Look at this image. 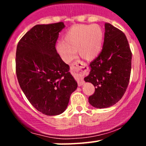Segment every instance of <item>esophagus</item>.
Masks as SVG:
<instances>
[{
	"mask_svg": "<svg viewBox=\"0 0 146 146\" xmlns=\"http://www.w3.org/2000/svg\"><path fill=\"white\" fill-rule=\"evenodd\" d=\"M71 70L73 72H74L75 75V78L79 86H82L84 84L82 78V75L84 74L86 72V64L85 63L82 62L81 61H76L71 66Z\"/></svg>",
	"mask_w": 146,
	"mask_h": 146,
	"instance_id": "obj_1",
	"label": "esophagus"
}]
</instances>
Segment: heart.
Listing matches in <instances>:
<instances>
[{
  "mask_svg": "<svg viewBox=\"0 0 146 146\" xmlns=\"http://www.w3.org/2000/svg\"><path fill=\"white\" fill-rule=\"evenodd\" d=\"M104 34L100 25H77L71 27L56 44L57 51L64 62L68 63L75 58L78 49L82 58L93 60L100 55Z\"/></svg>",
  "mask_w": 146,
  "mask_h": 146,
  "instance_id": "heart-1",
  "label": "heart"
}]
</instances>
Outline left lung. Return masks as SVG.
Here are the masks:
<instances>
[{"label": "left lung", "instance_id": "left-lung-1", "mask_svg": "<svg viewBox=\"0 0 146 146\" xmlns=\"http://www.w3.org/2000/svg\"><path fill=\"white\" fill-rule=\"evenodd\" d=\"M132 53L125 34L105 23L103 48L98 58L90 64L86 82L95 86V93L88 98L97 108L112 106L121 100L128 87L131 71Z\"/></svg>", "mask_w": 146, "mask_h": 146}]
</instances>
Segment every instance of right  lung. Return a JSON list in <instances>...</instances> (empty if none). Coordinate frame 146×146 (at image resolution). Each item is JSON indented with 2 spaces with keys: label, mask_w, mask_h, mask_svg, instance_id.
I'll return each instance as SVG.
<instances>
[{
  "label": "right lung",
  "mask_w": 146,
  "mask_h": 146,
  "mask_svg": "<svg viewBox=\"0 0 146 146\" xmlns=\"http://www.w3.org/2000/svg\"><path fill=\"white\" fill-rule=\"evenodd\" d=\"M63 23L37 25L17 45L16 71L18 83L31 105L48 116L65 111L78 83L69 66L57 53L56 43Z\"/></svg>",
  "instance_id": "add662e5"
}]
</instances>
